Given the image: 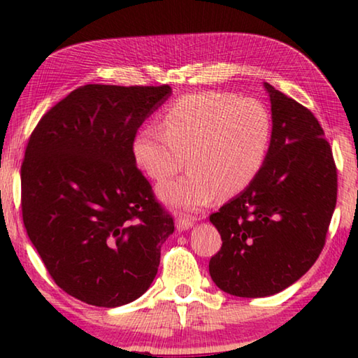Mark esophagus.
<instances>
[{
  "instance_id": "obj_1",
  "label": "esophagus",
  "mask_w": 358,
  "mask_h": 358,
  "mask_svg": "<svg viewBox=\"0 0 358 358\" xmlns=\"http://www.w3.org/2000/svg\"><path fill=\"white\" fill-rule=\"evenodd\" d=\"M175 226H177L178 232H185V230H189L194 226V221L191 220V217L178 216L177 217V222H175Z\"/></svg>"
}]
</instances>
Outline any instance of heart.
<instances>
[{
	"instance_id": "heart-1",
	"label": "heart",
	"mask_w": 358,
	"mask_h": 358,
	"mask_svg": "<svg viewBox=\"0 0 358 358\" xmlns=\"http://www.w3.org/2000/svg\"><path fill=\"white\" fill-rule=\"evenodd\" d=\"M162 129L143 128L132 155L155 181L171 178L187 157L189 172L157 189L167 205L187 211L205 207L217 194L230 197L246 189L271 143V117L262 102L222 92L177 99L162 115Z\"/></svg>"
}]
</instances>
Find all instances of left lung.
<instances>
[{
  "label": "left lung",
  "instance_id": "1",
  "mask_svg": "<svg viewBox=\"0 0 358 358\" xmlns=\"http://www.w3.org/2000/svg\"><path fill=\"white\" fill-rule=\"evenodd\" d=\"M271 104V143L262 171L210 215L221 250L210 276L246 299L281 292L311 268L325 245L336 205V166L317 118L264 83Z\"/></svg>",
  "mask_w": 358,
  "mask_h": 358
}]
</instances>
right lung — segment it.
Masks as SVG:
<instances>
[{
	"label": "right lung",
	"mask_w": 358,
	"mask_h": 358,
	"mask_svg": "<svg viewBox=\"0 0 358 358\" xmlns=\"http://www.w3.org/2000/svg\"><path fill=\"white\" fill-rule=\"evenodd\" d=\"M172 94L161 87L85 85L29 137L22 178L27 234L66 294L115 308L147 292L172 216L136 167L142 123Z\"/></svg>",
	"instance_id": "right-lung-1"
}]
</instances>
